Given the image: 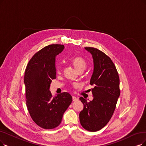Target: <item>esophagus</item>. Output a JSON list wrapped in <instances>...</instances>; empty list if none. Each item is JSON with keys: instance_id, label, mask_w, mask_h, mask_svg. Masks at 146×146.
Returning <instances> with one entry per match:
<instances>
[{"instance_id": "esophagus-1", "label": "esophagus", "mask_w": 146, "mask_h": 146, "mask_svg": "<svg viewBox=\"0 0 146 146\" xmlns=\"http://www.w3.org/2000/svg\"><path fill=\"white\" fill-rule=\"evenodd\" d=\"M72 100H73V101H76L78 100V98L75 96H72Z\"/></svg>"}]
</instances>
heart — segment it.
<instances>
[{
    "label": "heart",
    "mask_w": 146,
    "mask_h": 146,
    "mask_svg": "<svg viewBox=\"0 0 146 146\" xmlns=\"http://www.w3.org/2000/svg\"><path fill=\"white\" fill-rule=\"evenodd\" d=\"M72 63L78 72H83L84 71L87 66L86 61L81 57H74L72 60ZM60 66H58L57 68V71L59 72L60 71Z\"/></svg>",
    "instance_id": "1"
}]
</instances>
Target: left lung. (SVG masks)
I'll list each match as a JSON object with an SVG mask.
<instances>
[{
    "instance_id": "left-lung-1",
    "label": "left lung",
    "mask_w": 146,
    "mask_h": 146,
    "mask_svg": "<svg viewBox=\"0 0 146 146\" xmlns=\"http://www.w3.org/2000/svg\"><path fill=\"white\" fill-rule=\"evenodd\" d=\"M92 55L93 72L90 84L92 101L83 97L80 100L84 105L80 113V123L85 129L95 132L101 129L111 118L120 96V80L111 59L102 51L93 47H85Z\"/></svg>"
}]
</instances>
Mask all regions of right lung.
Listing matches in <instances>:
<instances>
[{
    "label": "right lung",
    "instance_id": "add662e5",
    "mask_svg": "<svg viewBox=\"0 0 146 146\" xmlns=\"http://www.w3.org/2000/svg\"><path fill=\"white\" fill-rule=\"evenodd\" d=\"M64 48L60 44L45 46L34 54L25 70L24 83L29 113L35 123L45 129H53L60 124L63 113L72 100L68 92L53 97L50 91L52 80L56 78V57Z\"/></svg>",
    "mask_w": 146,
    "mask_h": 146
}]
</instances>
